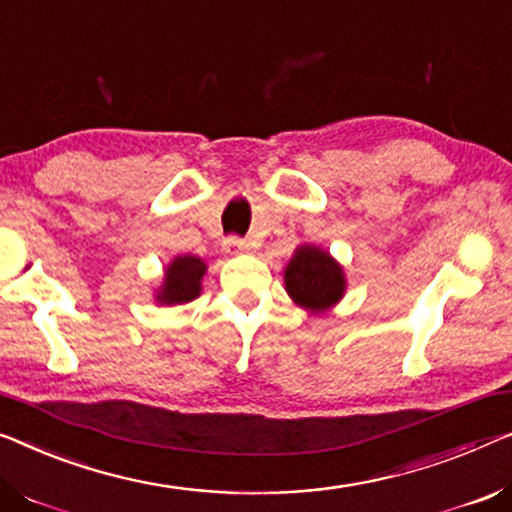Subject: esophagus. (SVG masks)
Listing matches in <instances>:
<instances>
[{"mask_svg":"<svg viewBox=\"0 0 512 512\" xmlns=\"http://www.w3.org/2000/svg\"><path fill=\"white\" fill-rule=\"evenodd\" d=\"M248 248H250V243L246 239H239V236H227L225 243H223V250L227 255H239Z\"/></svg>","mask_w":512,"mask_h":512,"instance_id":"esophagus-1","label":"esophagus"}]
</instances>
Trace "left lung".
<instances>
[{"instance_id": "obj_1", "label": "left lung", "mask_w": 512, "mask_h": 512, "mask_svg": "<svg viewBox=\"0 0 512 512\" xmlns=\"http://www.w3.org/2000/svg\"><path fill=\"white\" fill-rule=\"evenodd\" d=\"M285 285L296 303L312 312H322L345 292V276L326 250L303 246L287 266Z\"/></svg>"}]
</instances>
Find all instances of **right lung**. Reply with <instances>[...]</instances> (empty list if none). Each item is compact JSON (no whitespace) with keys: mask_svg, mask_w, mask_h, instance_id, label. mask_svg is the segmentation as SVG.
I'll use <instances>...</instances> for the list:
<instances>
[{"mask_svg":"<svg viewBox=\"0 0 512 512\" xmlns=\"http://www.w3.org/2000/svg\"><path fill=\"white\" fill-rule=\"evenodd\" d=\"M207 271L202 259L193 255L177 257L174 262L167 266L165 273V285L163 292L158 294L160 303H188L193 301L195 296H200V280Z\"/></svg>","mask_w":512,"mask_h":512,"instance_id":"right-lung-1","label":"right lung"}]
</instances>
